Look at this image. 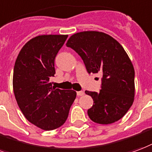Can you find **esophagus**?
Listing matches in <instances>:
<instances>
[{"instance_id":"34e87169","label":"esophagus","mask_w":152,"mask_h":152,"mask_svg":"<svg viewBox=\"0 0 152 152\" xmlns=\"http://www.w3.org/2000/svg\"><path fill=\"white\" fill-rule=\"evenodd\" d=\"M76 94H77V96H83L84 95V92L83 91H78V92H76Z\"/></svg>"}]
</instances>
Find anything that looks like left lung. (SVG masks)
<instances>
[{
  "mask_svg": "<svg viewBox=\"0 0 152 152\" xmlns=\"http://www.w3.org/2000/svg\"><path fill=\"white\" fill-rule=\"evenodd\" d=\"M66 45L81 57L89 74L102 75L99 93L85 91L93 100L88 117L99 124L118 121L134 97V69L124 48L111 36L98 31L75 34Z\"/></svg>",
  "mask_w": 152,
  "mask_h": 152,
  "instance_id": "1",
  "label": "left lung"
}]
</instances>
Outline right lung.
I'll return each mask as SVG.
<instances>
[{
    "label": "right lung",
    "mask_w": 152,
    "mask_h": 152,
    "mask_svg": "<svg viewBox=\"0 0 152 152\" xmlns=\"http://www.w3.org/2000/svg\"><path fill=\"white\" fill-rule=\"evenodd\" d=\"M67 35H39L27 42L14 64L13 93L26 118L44 130L64 124L76 99L73 90L56 88L49 82L56 74L55 59Z\"/></svg>",
    "instance_id": "1"
}]
</instances>
